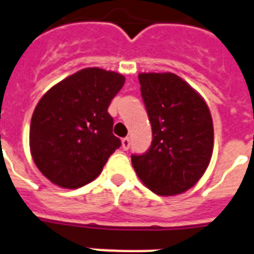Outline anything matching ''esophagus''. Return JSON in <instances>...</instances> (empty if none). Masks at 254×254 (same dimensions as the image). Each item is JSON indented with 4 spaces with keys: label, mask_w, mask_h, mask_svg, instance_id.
<instances>
[{
    "label": "esophagus",
    "mask_w": 254,
    "mask_h": 254,
    "mask_svg": "<svg viewBox=\"0 0 254 254\" xmlns=\"http://www.w3.org/2000/svg\"><path fill=\"white\" fill-rule=\"evenodd\" d=\"M121 145H122V149H124V151H127V149H129V146H130V140H129V137L122 138Z\"/></svg>",
    "instance_id": "esophagus-1"
}]
</instances>
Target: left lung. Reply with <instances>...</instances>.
<instances>
[{"instance_id":"1","label":"left lung","mask_w":254,"mask_h":254,"mask_svg":"<svg viewBox=\"0 0 254 254\" xmlns=\"http://www.w3.org/2000/svg\"><path fill=\"white\" fill-rule=\"evenodd\" d=\"M138 80L153 140L144 155L132 156L133 168L155 194H183L196 185L211 160L210 109L196 90L172 72H141Z\"/></svg>"}]
</instances>
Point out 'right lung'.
Here are the masks:
<instances>
[{"label": "right lung", "mask_w": 254, "mask_h": 254, "mask_svg": "<svg viewBox=\"0 0 254 254\" xmlns=\"http://www.w3.org/2000/svg\"><path fill=\"white\" fill-rule=\"evenodd\" d=\"M125 83L114 71L89 67L52 86L32 114V159L51 183L79 189L93 182L120 138L108 108Z\"/></svg>", "instance_id": "1"}]
</instances>
